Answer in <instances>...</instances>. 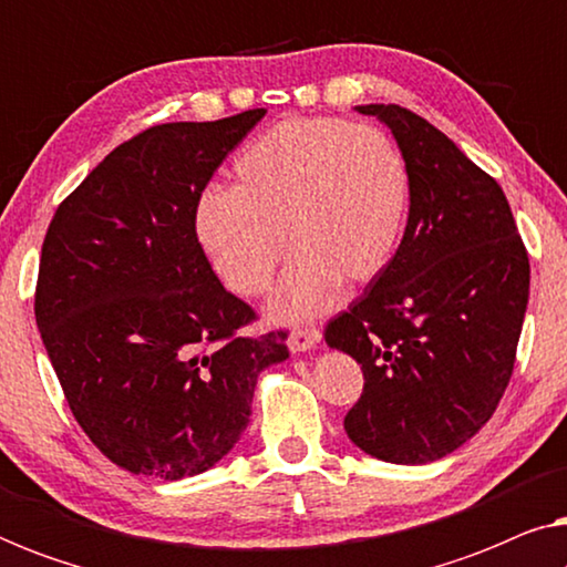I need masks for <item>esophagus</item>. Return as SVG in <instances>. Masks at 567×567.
Instances as JSON below:
<instances>
[{"label": "esophagus", "instance_id": "1", "mask_svg": "<svg viewBox=\"0 0 567 567\" xmlns=\"http://www.w3.org/2000/svg\"><path fill=\"white\" fill-rule=\"evenodd\" d=\"M320 340H322V332L317 328H297L291 330L289 336V348L293 353H305V351H312Z\"/></svg>", "mask_w": 567, "mask_h": 567}]
</instances>
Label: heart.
I'll use <instances>...</instances> for the list:
<instances>
[{
  "label": "heart",
  "mask_w": 567,
  "mask_h": 567,
  "mask_svg": "<svg viewBox=\"0 0 567 567\" xmlns=\"http://www.w3.org/2000/svg\"><path fill=\"white\" fill-rule=\"evenodd\" d=\"M410 208L408 162L384 131L340 118H289L245 146L231 190H206L196 237L239 297L268 291L297 252L268 312L305 322L338 299L340 284L379 278L398 252Z\"/></svg>",
  "instance_id": "heart-1"
}]
</instances>
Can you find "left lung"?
Returning <instances> with one entry per match:
<instances>
[{
  "label": "left lung",
  "mask_w": 567,
  "mask_h": 567,
  "mask_svg": "<svg viewBox=\"0 0 567 567\" xmlns=\"http://www.w3.org/2000/svg\"><path fill=\"white\" fill-rule=\"evenodd\" d=\"M392 131L410 173L394 258L324 340L363 371L346 433L392 464H429L475 436L516 361L529 255L501 185L436 126L400 105H355Z\"/></svg>",
  "instance_id": "1"
}]
</instances>
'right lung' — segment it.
<instances>
[{
	"instance_id": "right-lung-1",
	"label": "right lung",
	"mask_w": 567,
	"mask_h": 567,
	"mask_svg": "<svg viewBox=\"0 0 567 567\" xmlns=\"http://www.w3.org/2000/svg\"><path fill=\"white\" fill-rule=\"evenodd\" d=\"M262 115L146 128L84 177L45 231V353L82 431L134 475L212 470L250 423L260 371L289 359L286 332H239L255 312L196 237L200 193Z\"/></svg>"
}]
</instances>
